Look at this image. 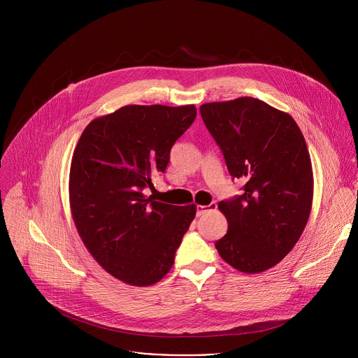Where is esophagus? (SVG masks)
<instances>
[{
  "mask_svg": "<svg viewBox=\"0 0 358 358\" xmlns=\"http://www.w3.org/2000/svg\"><path fill=\"white\" fill-rule=\"evenodd\" d=\"M217 208V203H210V206H196V217H202L213 210Z\"/></svg>",
  "mask_w": 358,
  "mask_h": 358,
  "instance_id": "1",
  "label": "esophagus"
}]
</instances>
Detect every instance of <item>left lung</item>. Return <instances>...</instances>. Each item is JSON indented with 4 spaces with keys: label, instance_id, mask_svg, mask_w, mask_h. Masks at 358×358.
I'll use <instances>...</instances> for the list:
<instances>
[{
    "label": "left lung",
    "instance_id": "8db88e82",
    "mask_svg": "<svg viewBox=\"0 0 358 358\" xmlns=\"http://www.w3.org/2000/svg\"><path fill=\"white\" fill-rule=\"evenodd\" d=\"M221 147L229 174L243 194L221 201L228 231L217 241L220 257L252 275L278 265L309 221L313 169L294 119L255 97L211 101L199 108Z\"/></svg>",
    "mask_w": 358,
    "mask_h": 358
}]
</instances>
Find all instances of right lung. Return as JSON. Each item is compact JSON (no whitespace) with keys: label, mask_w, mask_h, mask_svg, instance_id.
Returning a JSON list of instances; mask_svg holds the SVG:
<instances>
[{"label":"right lung","mask_w":358,"mask_h":358,"mask_svg":"<svg viewBox=\"0 0 358 358\" xmlns=\"http://www.w3.org/2000/svg\"><path fill=\"white\" fill-rule=\"evenodd\" d=\"M194 105H129L93 119L72 156L69 206L93 259L131 286H151L171 269L196 206L147 196L151 177L164 173L170 150L192 124Z\"/></svg>","instance_id":"1"}]
</instances>
